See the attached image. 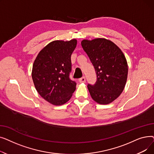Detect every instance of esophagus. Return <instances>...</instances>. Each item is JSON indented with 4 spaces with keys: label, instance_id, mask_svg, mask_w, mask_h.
<instances>
[{
    "label": "esophagus",
    "instance_id": "esophagus-1",
    "mask_svg": "<svg viewBox=\"0 0 154 154\" xmlns=\"http://www.w3.org/2000/svg\"><path fill=\"white\" fill-rule=\"evenodd\" d=\"M79 82L80 83H85V78L84 77L79 79Z\"/></svg>",
    "mask_w": 154,
    "mask_h": 154
}]
</instances>
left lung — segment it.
Returning <instances> with one entry per match:
<instances>
[{"label": "left lung", "instance_id": "obj_1", "mask_svg": "<svg viewBox=\"0 0 154 154\" xmlns=\"http://www.w3.org/2000/svg\"><path fill=\"white\" fill-rule=\"evenodd\" d=\"M81 45L95 68L97 81L87 87L92 99L107 105L123 92L128 75V64L120 48L104 38L84 39Z\"/></svg>", "mask_w": 154, "mask_h": 154}]
</instances>
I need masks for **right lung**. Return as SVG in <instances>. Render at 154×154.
<instances>
[{"instance_id": "obj_1", "label": "right lung", "mask_w": 154, "mask_h": 154, "mask_svg": "<svg viewBox=\"0 0 154 154\" xmlns=\"http://www.w3.org/2000/svg\"><path fill=\"white\" fill-rule=\"evenodd\" d=\"M77 40H54L39 52L34 60L32 78L35 89L46 101L54 106L68 102L76 88L69 78L71 55Z\"/></svg>"}]
</instances>
